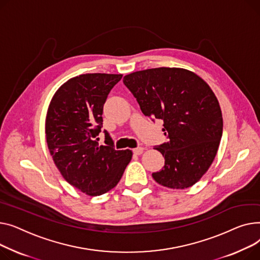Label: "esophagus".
Returning a JSON list of instances; mask_svg holds the SVG:
<instances>
[{
	"label": "esophagus",
	"mask_w": 260,
	"mask_h": 260,
	"mask_svg": "<svg viewBox=\"0 0 260 260\" xmlns=\"http://www.w3.org/2000/svg\"><path fill=\"white\" fill-rule=\"evenodd\" d=\"M144 152V148L143 147H139V148H135V149H133V153L135 154V155H141L142 153Z\"/></svg>",
	"instance_id": "1"
}]
</instances>
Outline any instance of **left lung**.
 I'll return each mask as SVG.
<instances>
[{
	"mask_svg": "<svg viewBox=\"0 0 260 260\" xmlns=\"http://www.w3.org/2000/svg\"><path fill=\"white\" fill-rule=\"evenodd\" d=\"M123 81L146 116L164 120L169 139L155 147L165 166L152 177L170 189L195 185L214 160L222 135L221 109L210 86L193 71L175 67L135 71Z\"/></svg>",
	"mask_w": 260,
	"mask_h": 260,
	"instance_id": "8db88e82",
	"label": "left lung"
}]
</instances>
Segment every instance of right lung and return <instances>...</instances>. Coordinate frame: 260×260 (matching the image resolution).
<instances>
[{"mask_svg":"<svg viewBox=\"0 0 260 260\" xmlns=\"http://www.w3.org/2000/svg\"><path fill=\"white\" fill-rule=\"evenodd\" d=\"M123 74L86 73L60 86L49 104L46 142L62 176L81 192L98 196L113 189L132 158L131 150H115L96 136L103 127L104 104Z\"/></svg>","mask_w":260,"mask_h":260,"instance_id":"obj_1","label":"right lung"}]
</instances>
